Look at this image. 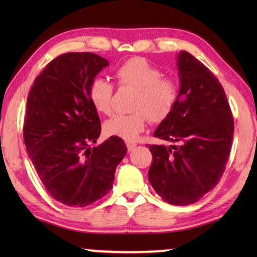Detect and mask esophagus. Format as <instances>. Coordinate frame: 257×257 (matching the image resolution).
<instances>
[{
	"instance_id": "34e87169",
	"label": "esophagus",
	"mask_w": 257,
	"mask_h": 257,
	"mask_svg": "<svg viewBox=\"0 0 257 257\" xmlns=\"http://www.w3.org/2000/svg\"><path fill=\"white\" fill-rule=\"evenodd\" d=\"M126 146H127V150L128 151H133L136 149L137 144L133 143V142H126Z\"/></svg>"
}]
</instances>
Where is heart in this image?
<instances>
[{"label":"heart","instance_id":"heart-1","mask_svg":"<svg viewBox=\"0 0 257 257\" xmlns=\"http://www.w3.org/2000/svg\"><path fill=\"white\" fill-rule=\"evenodd\" d=\"M115 79L120 86L138 90L133 101L132 113H118L105 122L108 136L132 140L146 126L147 120L161 122L170 117L179 100V86L172 78L163 77V71L147 59L133 57L115 70ZM114 86L108 80L96 78L89 87L91 104L100 113L113 110Z\"/></svg>","mask_w":257,"mask_h":257}]
</instances>
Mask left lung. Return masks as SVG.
Here are the masks:
<instances>
[{
	"mask_svg": "<svg viewBox=\"0 0 257 257\" xmlns=\"http://www.w3.org/2000/svg\"><path fill=\"white\" fill-rule=\"evenodd\" d=\"M177 61L179 100L153 136L178 145H149V180L164 201L187 206L219 184L233 144L234 119L213 72L187 51L179 52Z\"/></svg>",
	"mask_w": 257,
	"mask_h": 257,
	"instance_id": "left-lung-1",
	"label": "left lung"
}]
</instances>
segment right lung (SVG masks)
I'll use <instances>...</instances> for the list:
<instances>
[{
  "label": "right lung",
  "instance_id": "1",
  "mask_svg": "<svg viewBox=\"0 0 257 257\" xmlns=\"http://www.w3.org/2000/svg\"><path fill=\"white\" fill-rule=\"evenodd\" d=\"M107 65L92 52L59 55L36 77L28 96L23 126L28 156L49 194L63 205L85 207L106 195L127 152L115 136L89 147L101 130L89 87Z\"/></svg>",
  "mask_w": 257,
  "mask_h": 257
}]
</instances>
